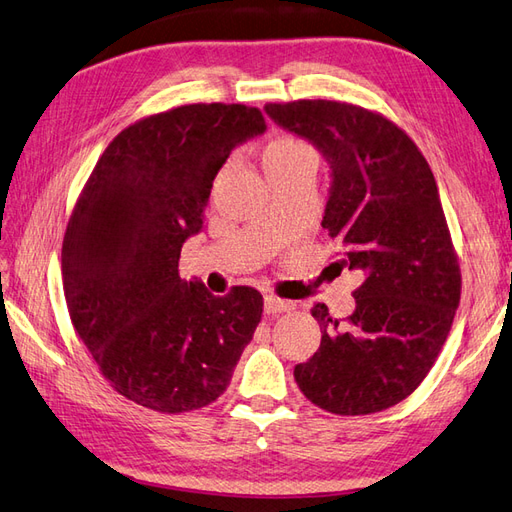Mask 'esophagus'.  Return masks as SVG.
<instances>
[{
    "mask_svg": "<svg viewBox=\"0 0 512 512\" xmlns=\"http://www.w3.org/2000/svg\"><path fill=\"white\" fill-rule=\"evenodd\" d=\"M290 310H294V305L290 303V301H283V299H277V296H266L264 299V312L266 314H272V316H277V314H283V312H290Z\"/></svg>",
    "mask_w": 512,
    "mask_h": 512,
    "instance_id": "1",
    "label": "esophagus"
}]
</instances>
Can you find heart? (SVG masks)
<instances>
[{
  "label": "heart",
  "mask_w": 512,
  "mask_h": 512,
  "mask_svg": "<svg viewBox=\"0 0 512 512\" xmlns=\"http://www.w3.org/2000/svg\"><path fill=\"white\" fill-rule=\"evenodd\" d=\"M307 148L303 141L299 139H292V137H279L275 141H270L266 152H264V165L266 163H283V161H290L294 157H299V154L307 152Z\"/></svg>",
  "instance_id": "1"
}]
</instances>
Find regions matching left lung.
Masks as SVG:
<instances>
[{"instance_id":"left-lung-1","label":"left lung","mask_w":512,"mask_h":512,"mask_svg":"<svg viewBox=\"0 0 512 512\" xmlns=\"http://www.w3.org/2000/svg\"><path fill=\"white\" fill-rule=\"evenodd\" d=\"M277 126L323 154L329 200L323 229L342 246L340 268L364 281L347 320L312 307L320 347L294 366L303 395L344 417L386 410L412 395L449 334L460 268L434 174L386 117L331 100L266 104Z\"/></svg>"}]
</instances>
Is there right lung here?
I'll list each match as a JSON object with an SVG mask.
<instances>
[{"mask_svg":"<svg viewBox=\"0 0 512 512\" xmlns=\"http://www.w3.org/2000/svg\"><path fill=\"white\" fill-rule=\"evenodd\" d=\"M266 120L244 104H187L117 135L89 176L63 240L65 301L106 382L157 412L209 406L264 312L253 288L213 296L178 277L202 231L213 178Z\"/></svg>","mask_w":512,"mask_h":512,"instance_id":"add662e5","label":"right lung"}]
</instances>
